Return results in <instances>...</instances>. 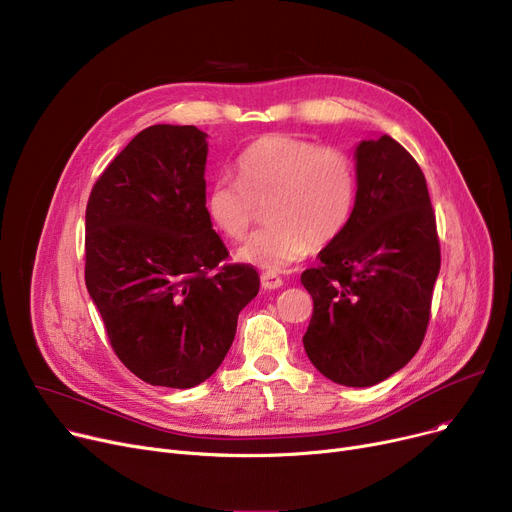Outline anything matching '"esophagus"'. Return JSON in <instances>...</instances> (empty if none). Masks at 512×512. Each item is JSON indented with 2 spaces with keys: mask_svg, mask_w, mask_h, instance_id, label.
<instances>
[{
  "mask_svg": "<svg viewBox=\"0 0 512 512\" xmlns=\"http://www.w3.org/2000/svg\"><path fill=\"white\" fill-rule=\"evenodd\" d=\"M260 281H262L264 289H279L283 285V279L279 275H275V273H264L260 277Z\"/></svg>",
  "mask_w": 512,
  "mask_h": 512,
  "instance_id": "34e87169",
  "label": "esophagus"
}]
</instances>
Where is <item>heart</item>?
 <instances>
[{
  "instance_id": "obj_1",
  "label": "heart",
  "mask_w": 512,
  "mask_h": 512,
  "mask_svg": "<svg viewBox=\"0 0 512 512\" xmlns=\"http://www.w3.org/2000/svg\"><path fill=\"white\" fill-rule=\"evenodd\" d=\"M235 179L221 177L206 194L213 225L229 239H244L266 204L268 225L237 256L266 273H279L314 246H326L347 229L357 202V167L333 146L268 134L235 159Z\"/></svg>"
}]
</instances>
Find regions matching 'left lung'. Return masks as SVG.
I'll list each match as a JSON object with an SVG mask.
<instances>
[{"instance_id":"8db88e82","label":"left lung","mask_w":512,"mask_h":512,"mask_svg":"<svg viewBox=\"0 0 512 512\" xmlns=\"http://www.w3.org/2000/svg\"><path fill=\"white\" fill-rule=\"evenodd\" d=\"M355 159L353 217L302 273L314 299L304 349L328 380L372 386L424 343L440 239L424 171L397 140H364Z\"/></svg>"}]
</instances>
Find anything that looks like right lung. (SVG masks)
I'll return each mask as SVG.
<instances>
[{"label": "right lung", "mask_w": 512, "mask_h": 512, "mask_svg": "<svg viewBox=\"0 0 512 512\" xmlns=\"http://www.w3.org/2000/svg\"><path fill=\"white\" fill-rule=\"evenodd\" d=\"M206 134L150 126L99 175L86 204L84 281L115 355L153 386L192 388L225 359L258 293L206 210Z\"/></svg>", "instance_id": "obj_1"}]
</instances>
